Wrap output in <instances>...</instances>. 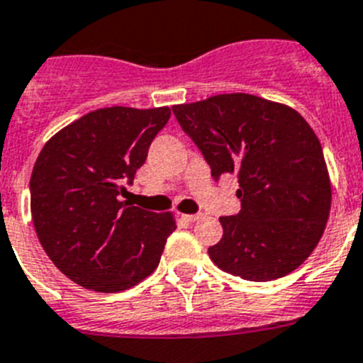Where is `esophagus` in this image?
<instances>
[{
    "instance_id": "1",
    "label": "esophagus",
    "mask_w": 363,
    "mask_h": 363,
    "mask_svg": "<svg viewBox=\"0 0 363 363\" xmlns=\"http://www.w3.org/2000/svg\"><path fill=\"white\" fill-rule=\"evenodd\" d=\"M199 218H201V214H185V216H184V219H185V221H189V223H194V221H198Z\"/></svg>"
}]
</instances>
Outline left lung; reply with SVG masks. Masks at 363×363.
<instances>
[{
	"instance_id": "1",
	"label": "left lung",
	"mask_w": 363,
	"mask_h": 363,
	"mask_svg": "<svg viewBox=\"0 0 363 363\" xmlns=\"http://www.w3.org/2000/svg\"><path fill=\"white\" fill-rule=\"evenodd\" d=\"M212 178H238L241 211L219 218L208 248L218 268L247 281L291 274L315 250L331 208L324 152L310 124L288 106L225 93L172 108Z\"/></svg>"
}]
</instances>
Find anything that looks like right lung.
Masks as SVG:
<instances>
[{
    "mask_svg": "<svg viewBox=\"0 0 363 363\" xmlns=\"http://www.w3.org/2000/svg\"><path fill=\"white\" fill-rule=\"evenodd\" d=\"M169 116V108L97 109L39 152L30 178L35 232L53 264L82 288L115 294L156 270L174 219L121 196Z\"/></svg>",
    "mask_w": 363,
    "mask_h": 363,
    "instance_id": "right-lung-1",
    "label": "right lung"
}]
</instances>
